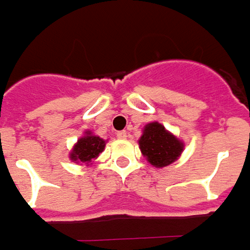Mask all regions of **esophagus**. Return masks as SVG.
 <instances>
[{
	"mask_svg": "<svg viewBox=\"0 0 250 250\" xmlns=\"http://www.w3.org/2000/svg\"><path fill=\"white\" fill-rule=\"evenodd\" d=\"M116 135H118L119 139H125L128 134H127V131H118V134H116Z\"/></svg>",
	"mask_w": 250,
	"mask_h": 250,
	"instance_id": "1",
	"label": "esophagus"
}]
</instances>
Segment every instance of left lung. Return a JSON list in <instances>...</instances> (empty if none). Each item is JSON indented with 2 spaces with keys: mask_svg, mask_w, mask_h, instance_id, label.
Returning <instances> with one entry per match:
<instances>
[{
  "mask_svg": "<svg viewBox=\"0 0 250 250\" xmlns=\"http://www.w3.org/2000/svg\"><path fill=\"white\" fill-rule=\"evenodd\" d=\"M138 144L141 153L156 168L172 164L181 157L185 149L182 139L168 131L159 122H150L144 127Z\"/></svg>",
  "mask_w": 250,
  "mask_h": 250,
  "instance_id": "left-lung-1",
  "label": "left lung"
}]
</instances>
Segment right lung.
<instances>
[{"label": "right lung", "instance_id": "add662e5", "mask_svg": "<svg viewBox=\"0 0 250 250\" xmlns=\"http://www.w3.org/2000/svg\"><path fill=\"white\" fill-rule=\"evenodd\" d=\"M106 141L98 137L93 131L86 130L83 135L78 139L75 145L69 152V160L81 166H90L98 157V154L104 152Z\"/></svg>", "mask_w": 250, "mask_h": 250}]
</instances>
